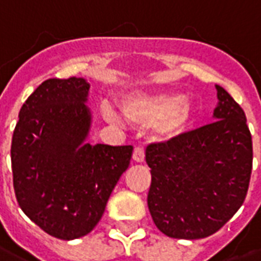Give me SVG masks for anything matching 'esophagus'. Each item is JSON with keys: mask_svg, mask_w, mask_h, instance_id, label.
<instances>
[{"mask_svg": "<svg viewBox=\"0 0 261 261\" xmlns=\"http://www.w3.org/2000/svg\"><path fill=\"white\" fill-rule=\"evenodd\" d=\"M133 159L134 162L142 163L145 160V149L142 146H137L134 149V153H133Z\"/></svg>", "mask_w": 261, "mask_h": 261, "instance_id": "1", "label": "esophagus"}]
</instances>
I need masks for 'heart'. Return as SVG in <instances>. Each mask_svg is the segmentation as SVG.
<instances>
[{"label": "heart", "mask_w": 261, "mask_h": 261, "mask_svg": "<svg viewBox=\"0 0 261 261\" xmlns=\"http://www.w3.org/2000/svg\"><path fill=\"white\" fill-rule=\"evenodd\" d=\"M120 109L127 120L138 127L154 124L156 133L163 138H175L190 124L193 108L186 97L172 94L135 93L120 101ZM109 117L115 113L105 108Z\"/></svg>", "instance_id": "heart-1"}]
</instances>
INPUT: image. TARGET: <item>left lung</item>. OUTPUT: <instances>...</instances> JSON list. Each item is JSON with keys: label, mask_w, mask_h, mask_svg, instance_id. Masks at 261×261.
<instances>
[{"label": "left lung", "mask_w": 261, "mask_h": 261, "mask_svg": "<svg viewBox=\"0 0 261 261\" xmlns=\"http://www.w3.org/2000/svg\"><path fill=\"white\" fill-rule=\"evenodd\" d=\"M216 122L146 148L149 212L157 228L198 240L223 227L249 188L253 148L244 109L216 85Z\"/></svg>", "instance_id": "obj_1"}]
</instances>
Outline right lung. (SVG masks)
I'll list each match as a JSON object with an SVG mask.
<instances>
[{"instance_id": "right-lung-1", "label": "right lung", "mask_w": 261, "mask_h": 261, "mask_svg": "<svg viewBox=\"0 0 261 261\" xmlns=\"http://www.w3.org/2000/svg\"><path fill=\"white\" fill-rule=\"evenodd\" d=\"M90 85L47 79L25 99L11 146L16 200L34 223L59 240L89 234L102 218L133 146L90 145Z\"/></svg>"}]
</instances>
